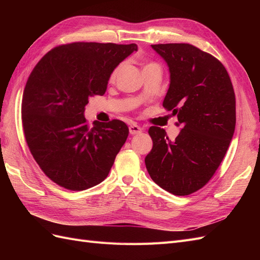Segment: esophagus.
<instances>
[{
  "mask_svg": "<svg viewBox=\"0 0 260 260\" xmlns=\"http://www.w3.org/2000/svg\"><path fill=\"white\" fill-rule=\"evenodd\" d=\"M143 131V129L140 127V125L138 124H131L129 127V132L130 135H140L141 132Z\"/></svg>",
  "mask_w": 260,
  "mask_h": 260,
  "instance_id": "34e87169",
  "label": "esophagus"
}]
</instances>
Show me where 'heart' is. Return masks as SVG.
I'll return each mask as SVG.
<instances>
[{"label": "heart", "instance_id": "heart-1", "mask_svg": "<svg viewBox=\"0 0 260 260\" xmlns=\"http://www.w3.org/2000/svg\"><path fill=\"white\" fill-rule=\"evenodd\" d=\"M151 65H155V64H149V65H147V66H151ZM118 72H119V67L116 68V69L114 70V72L112 73V76H111V80H115V78H116V76H117Z\"/></svg>", "mask_w": 260, "mask_h": 260}]
</instances>
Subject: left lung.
Instances as JSON below:
<instances>
[{
	"label": "left lung",
	"instance_id": "left-lung-1",
	"mask_svg": "<svg viewBox=\"0 0 260 260\" xmlns=\"http://www.w3.org/2000/svg\"><path fill=\"white\" fill-rule=\"evenodd\" d=\"M167 62L170 83L162 106L182 129L171 141L159 127L148 130L153 148L149 176L179 196L196 192L214 176L235 129V95L226 69L216 57L187 43L154 44Z\"/></svg>",
	"mask_w": 260,
	"mask_h": 260
}]
</instances>
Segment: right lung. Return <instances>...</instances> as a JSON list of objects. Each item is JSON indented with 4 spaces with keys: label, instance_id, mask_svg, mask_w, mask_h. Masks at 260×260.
<instances>
[{
    "label": "right lung",
    "instance_id": "obj_1",
    "mask_svg": "<svg viewBox=\"0 0 260 260\" xmlns=\"http://www.w3.org/2000/svg\"><path fill=\"white\" fill-rule=\"evenodd\" d=\"M138 45L75 42L46 53L23 90L21 119L34 158L53 182L70 191L101 183L129 128L121 120L84 118L89 98L103 95L114 69Z\"/></svg>",
    "mask_w": 260,
    "mask_h": 260
}]
</instances>
